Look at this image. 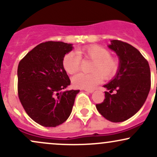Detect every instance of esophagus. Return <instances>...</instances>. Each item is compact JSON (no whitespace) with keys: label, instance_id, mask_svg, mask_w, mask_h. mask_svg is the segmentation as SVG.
Returning <instances> with one entry per match:
<instances>
[{"label":"esophagus","instance_id":"esophagus-1","mask_svg":"<svg viewBox=\"0 0 157 157\" xmlns=\"http://www.w3.org/2000/svg\"><path fill=\"white\" fill-rule=\"evenodd\" d=\"M85 91L88 93H92L94 92V90L93 89H85Z\"/></svg>","mask_w":157,"mask_h":157}]
</instances>
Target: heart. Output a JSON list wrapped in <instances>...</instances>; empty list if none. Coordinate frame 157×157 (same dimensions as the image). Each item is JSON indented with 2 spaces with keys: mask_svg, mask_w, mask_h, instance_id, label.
<instances>
[{
  "mask_svg": "<svg viewBox=\"0 0 157 157\" xmlns=\"http://www.w3.org/2000/svg\"><path fill=\"white\" fill-rule=\"evenodd\" d=\"M81 58L94 61L91 68V73H79L74 76L71 82L74 87L78 89H91L102 80L110 79L116 75L119 69V60L111 56L106 48L97 45L86 46L76 52H69L64 55L62 64L64 70L69 75H74L79 71Z\"/></svg>",
  "mask_w": 157,
  "mask_h": 157,
  "instance_id": "b5f03b06",
  "label": "heart"
}]
</instances>
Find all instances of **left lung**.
Returning <instances> with one entry per match:
<instances>
[{
  "mask_svg": "<svg viewBox=\"0 0 157 157\" xmlns=\"http://www.w3.org/2000/svg\"><path fill=\"white\" fill-rule=\"evenodd\" d=\"M111 42L109 48L117 55L120 66L114 78L104 86L109 92L105 91L103 102L96 107L106 120L120 122L134 116L145 103L151 89V71L136 48L118 40Z\"/></svg>",
  "mask_w": 157,
  "mask_h": 157,
  "instance_id": "1",
  "label": "left lung"
}]
</instances>
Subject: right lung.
I'll return each mask as SVG.
<instances>
[{"label": "right lung", "instance_id": "obj_1", "mask_svg": "<svg viewBox=\"0 0 157 157\" xmlns=\"http://www.w3.org/2000/svg\"><path fill=\"white\" fill-rule=\"evenodd\" d=\"M72 48V44L47 41L28 52L18 64L20 101L29 117L44 127L63 123L80 91H62L71 83L63 67V58Z\"/></svg>", "mask_w": 157, "mask_h": 157}]
</instances>
